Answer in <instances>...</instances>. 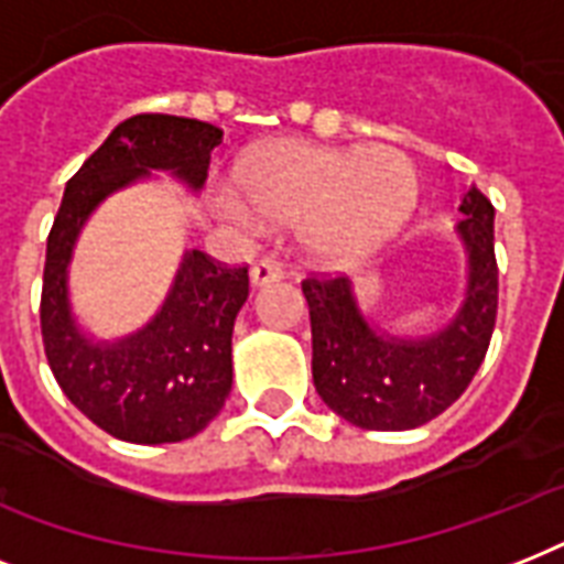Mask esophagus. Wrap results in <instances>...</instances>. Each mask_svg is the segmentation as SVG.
<instances>
[{"label":"esophagus","mask_w":564,"mask_h":564,"mask_svg":"<svg viewBox=\"0 0 564 564\" xmlns=\"http://www.w3.org/2000/svg\"><path fill=\"white\" fill-rule=\"evenodd\" d=\"M281 274H283V265L278 263V260H272V257H263V260H257V263L251 265V283H254V286L278 281Z\"/></svg>","instance_id":"obj_1"}]
</instances>
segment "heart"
Wrapping results in <instances>:
<instances>
[{"mask_svg":"<svg viewBox=\"0 0 564 564\" xmlns=\"http://www.w3.org/2000/svg\"><path fill=\"white\" fill-rule=\"evenodd\" d=\"M237 187H219L216 210L242 228L301 221V237L327 257L360 254L386 239L415 202L410 158L389 145L330 149L274 143L251 154Z\"/></svg>","mask_w":564,"mask_h":564,"instance_id":"1","label":"heart"}]
</instances>
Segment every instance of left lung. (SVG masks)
I'll return each mask as SVG.
<instances>
[{"instance_id":"1","label":"left lung","mask_w":564,"mask_h":564,"mask_svg":"<svg viewBox=\"0 0 564 564\" xmlns=\"http://www.w3.org/2000/svg\"><path fill=\"white\" fill-rule=\"evenodd\" d=\"M459 237L468 248V299L430 339L380 336L360 316L348 278L301 281L313 327V383L322 401L362 430H412L445 412L468 389L489 351L498 318L495 207L465 193Z\"/></svg>"}]
</instances>
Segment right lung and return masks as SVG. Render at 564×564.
I'll list each match as a JSON object with an SVG mask.
<instances>
[{"label":"right lung","mask_w":564,"mask_h":564,"mask_svg":"<svg viewBox=\"0 0 564 564\" xmlns=\"http://www.w3.org/2000/svg\"><path fill=\"white\" fill-rule=\"evenodd\" d=\"M221 131L210 122L140 113L84 161L64 189L46 239L40 334L64 394L110 436L163 445L202 433L230 392V334L248 299V265L187 251L161 313L117 345L87 343L69 316L66 265L93 207L113 189L166 170L198 189Z\"/></svg>","instance_id":"1"}]
</instances>
